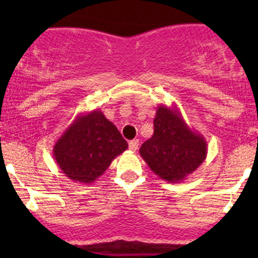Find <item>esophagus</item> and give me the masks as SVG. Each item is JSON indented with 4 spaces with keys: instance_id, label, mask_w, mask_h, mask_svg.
I'll return each mask as SVG.
<instances>
[{
    "instance_id": "obj_1",
    "label": "esophagus",
    "mask_w": 258,
    "mask_h": 258,
    "mask_svg": "<svg viewBox=\"0 0 258 258\" xmlns=\"http://www.w3.org/2000/svg\"><path fill=\"white\" fill-rule=\"evenodd\" d=\"M128 147L131 151H137L139 150V140H132V141L128 142Z\"/></svg>"
}]
</instances>
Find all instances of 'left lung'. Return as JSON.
Wrapping results in <instances>:
<instances>
[{
    "mask_svg": "<svg viewBox=\"0 0 258 258\" xmlns=\"http://www.w3.org/2000/svg\"><path fill=\"white\" fill-rule=\"evenodd\" d=\"M153 126L155 132L141 146L140 155L161 179L182 182L206 160V140L189 128L177 106H158Z\"/></svg>",
    "mask_w": 258,
    "mask_h": 258,
    "instance_id": "obj_1",
    "label": "left lung"
}]
</instances>
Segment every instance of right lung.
<instances>
[{
	"mask_svg": "<svg viewBox=\"0 0 258 258\" xmlns=\"http://www.w3.org/2000/svg\"><path fill=\"white\" fill-rule=\"evenodd\" d=\"M128 145L101 110L77 114L53 146V157L66 177L95 182Z\"/></svg>",
	"mask_w": 258,
	"mask_h": 258,
	"instance_id": "add662e5",
	"label": "right lung"
}]
</instances>
